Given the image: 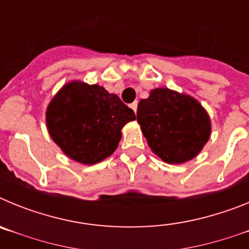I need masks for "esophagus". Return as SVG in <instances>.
<instances>
[{"label": "esophagus", "mask_w": 249, "mask_h": 249, "mask_svg": "<svg viewBox=\"0 0 249 249\" xmlns=\"http://www.w3.org/2000/svg\"><path fill=\"white\" fill-rule=\"evenodd\" d=\"M137 106H138L137 101H135V102H133V103H131V108L133 109V111H135V113H136V112H137Z\"/></svg>", "instance_id": "obj_1"}]
</instances>
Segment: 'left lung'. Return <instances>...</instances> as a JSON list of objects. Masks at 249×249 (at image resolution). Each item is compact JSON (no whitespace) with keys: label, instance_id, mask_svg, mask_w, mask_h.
<instances>
[{"label":"left lung","instance_id":"8db88e82","mask_svg":"<svg viewBox=\"0 0 249 249\" xmlns=\"http://www.w3.org/2000/svg\"><path fill=\"white\" fill-rule=\"evenodd\" d=\"M137 122L153 153L171 164L195 158L210 140L206 109L191 96L168 89H153L140 101Z\"/></svg>","mask_w":249,"mask_h":249}]
</instances>
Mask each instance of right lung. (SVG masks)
Segmentation results:
<instances>
[{"mask_svg": "<svg viewBox=\"0 0 249 249\" xmlns=\"http://www.w3.org/2000/svg\"><path fill=\"white\" fill-rule=\"evenodd\" d=\"M136 120L117 94L98 85L72 81L59 89L46 112L50 136L65 155L83 164H94L116 151L121 129Z\"/></svg>", "mask_w": 249, "mask_h": 249, "instance_id": "1", "label": "right lung"}]
</instances>
